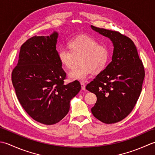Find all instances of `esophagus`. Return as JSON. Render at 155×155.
Here are the masks:
<instances>
[{"mask_svg": "<svg viewBox=\"0 0 155 155\" xmlns=\"http://www.w3.org/2000/svg\"><path fill=\"white\" fill-rule=\"evenodd\" d=\"M81 90H86V84H85L84 82H81Z\"/></svg>", "mask_w": 155, "mask_h": 155, "instance_id": "34e87169", "label": "esophagus"}]
</instances>
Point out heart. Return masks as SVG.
Returning a JSON list of instances; mask_svg holds the SVG:
<instances>
[{
    "mask_svg": "<svg viewBox=\"0 0 155 155\" xmlns=\"http://www.w3.org/2000/svg\"><path fill=\"white\" fill-rule=\"evenodd\" d=\"M69 49L61 47L58 49L59 61L67 69L75 65V58L80 57L78 68L69 73L71 80L85 81L91 72L100 73L108 64L110 52L104 44L88 35H80L69 41Z\"/></svg>",
    "mask_w": 155,
    "mask_h": 155,
    "instance_id": "b5f03b06",
    "label": "heart"
}]
</instances>
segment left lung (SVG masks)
Wrapping results in <instances>:
<instances>
[{"mask_svg":"<svg viewBox=\"0 0 155 155\" xmlns=\"http://www.w3.org/2000/svg\"><path fill=\"white\" fill-rule=\"evenodd\" d=\"M91 27L114 45L112 61L86 87L97 97L91 113L105 124H114L134 109L142 91L144 65L130 38L118 31Z\"/></svg>","mask_w":155,"mask_h":155,"instance_id":"8db88e82","label":"left lung"}]
</instances>
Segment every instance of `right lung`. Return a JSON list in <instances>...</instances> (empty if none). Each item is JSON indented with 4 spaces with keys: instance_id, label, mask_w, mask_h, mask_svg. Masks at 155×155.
I'll return each mask as SVG.
<instances>
[{
    "instance_id": "right-lung-1",
    "label": "right lung",
    "mask_w": 155,
    "mask_h": 155,
    "mask_svg": "<svg viewBox=\"0 0 155 155\" xmlns=\"http://www.w3.org/2000/svg\"><path fill=\"white\" fill-rule=\"evenodd\" d=\"M58 36L54 32L25 42L11 75L22 107L35 120L46 125L55 124L67 115L70 100L81 90L77 80L64 84L66 73L56 50Z\"/></svg>"
}]
</instances>
